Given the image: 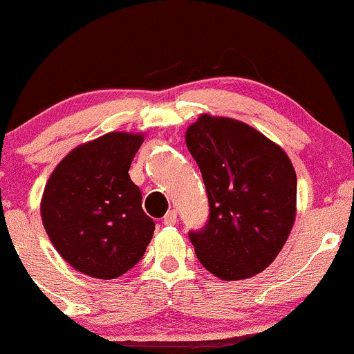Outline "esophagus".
I'll return each mask as SVG.
<instances>
[{
	"label": "esophagus",
	"instance_id": "1",
	"mask_svg": "<svg viewBox=\"0 0 354 354\" xmlns=\"http://www.w3.org/2000/svg\"><path fill=\"white\" fill-rule=\"evenodd\" d=\"M176 221H178V215L174 209H169V212L165 215V218H162V223L165 225H174Z\"/></svg>",
	"mask_w": 354,
	"mask_h": 354
}]
</instances>
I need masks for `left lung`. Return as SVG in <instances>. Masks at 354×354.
<instances>
[{
    "instance_id": "obj_1",
    "label": "left lung",
    "mask_w": 354,
    "mask_h": 354,
    "mask_svg": "<svg viewBox=\"0 0 354 354\" xmlns=\"http://www.w3.org/2000/svg\"><path fill=\"white\" fill-rule=\"evenodd\" d=\"M186 146L209 205L205 227L188 234L198 260L223 281L259 274L277 257L296 218L292 162L254 127L208 114L188 127Z\"/></svg>"
}]
</instances>
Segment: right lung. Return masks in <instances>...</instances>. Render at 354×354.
<instances>
[{"label":"right lung","mask_w":354,"mask_h":354,"mask_svg":"<svg viewBox=\"0 0 354 354\" xmlns=\"http://www.w3.org/2000/svg\"><path fill=\"white\" fill-rule=\"evenodd\" d=\"M142 134L109 133L68 153L50 176L41 220L53 247L73 269L115 279L145 255L154 232L129 178Z\"/></svg>","instance_id":"1"}]
</instances>
